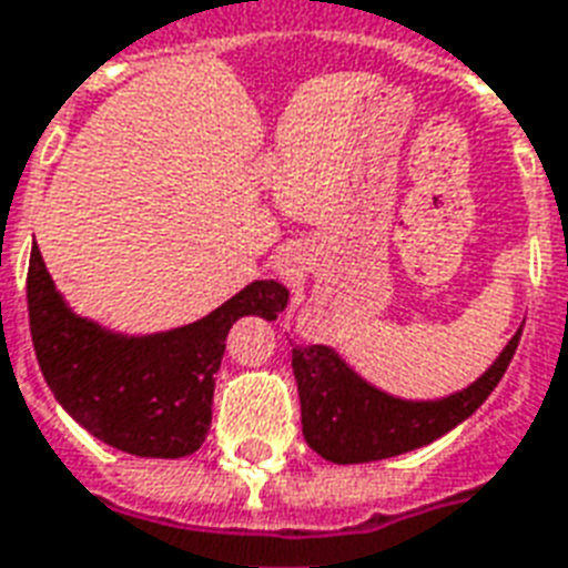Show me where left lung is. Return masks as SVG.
<instances>
[{
    "mask_svg": "<svg viewBox=\"0 0 568 568\" xmlns=\"http://www.w3.org/2000/svg\"><path fill=\"white\" fill-rule=\"evenodd\" d=\"M520 331L524 327L508 339L503 355L481 379L460 394L430 403L397 400L382 394L355 376L334 348L295 346L292 367L301 394L306 445L331 464H369L434 443L490 397L515 358Z\"/></svg>",
    "mask_w": 568,
    "mask_h": 568,
    "instance_id": "left-lung-1",
    "label": "left lung"
}]
</instances>
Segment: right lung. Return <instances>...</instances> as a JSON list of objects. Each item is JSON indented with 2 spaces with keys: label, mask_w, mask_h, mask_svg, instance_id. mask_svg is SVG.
<instances>
[{
  "label": "right lung",
  "mask_w": 568,
  "mask_h": 568,
  "mask_svg": "<svg viewBox=\"0 0 568 568\" xmlns=\"http://www.w3.org/2000/svg\"><path fill=\"white\" fill-rule=\"evenodd\" d=\"M38 367L62 409L95 439L134 457H186L210 430L225 337L241 316L276 318L288 292L255 280L201 322L155 337H116L74 316L41 252L27 273Z\"/></svg>",
  "instance_id": "1"
}]
</instances>
